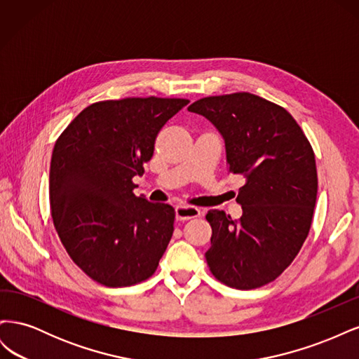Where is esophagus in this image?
<instances>
[{"label":"esophagus","instance_id":"34e87169","mask_svg":"<svg viewBox=\"0 0 359 359\" xmlns=\"http://www.w3.org/2000/svg\"><path fill=\"white\" fill-rule=\"evenodd\" d=\"M175 214H177V220H190V219H196V217H199L202 212L199 208H196V206H189V205H178L177 210H175Z\"/></svg>","mask_w":359,"mask_h":359}]
</instances>
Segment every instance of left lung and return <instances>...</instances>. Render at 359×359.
<instances>
[{"label": "left lung", "instance_id": "obj_1", "mask_svg": "<svg viewBox=\"0 0 359 359\" xmlns=\"http://www.w3.org/2000/svg\"><path fill=\"white\" fill-rule=\"evenodd\" d=\"M189 111L217 127L229 172L245 180L236 198L241 219L206 214L212 229L206 264L226 286H265L293 262L310 232L318 196L313 148L285 107L255 94L203 97Z\"/></svg>", "mask_w": 359, "mask_h": 359}]
</instances>
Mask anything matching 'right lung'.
<instances>
[{
    "instance_id": "add662e5",
    "label": "right lung",
    "mask_w": 359,
    "mask_h": 359,
    "mask_svg": "<svg viewBox=\"0 0 359 359\" xmlns=\"http://www.w3.org/2000/svg\"><path fill=\"white\" fill-rule=\"evenodd\" d=\"M187 99L127 97L90 104L57 139L49 173L53 224L73 262L97 283L124 287L156 273L175 210L133 193L156 137Z\"/></svg>"
}]
</instances>
